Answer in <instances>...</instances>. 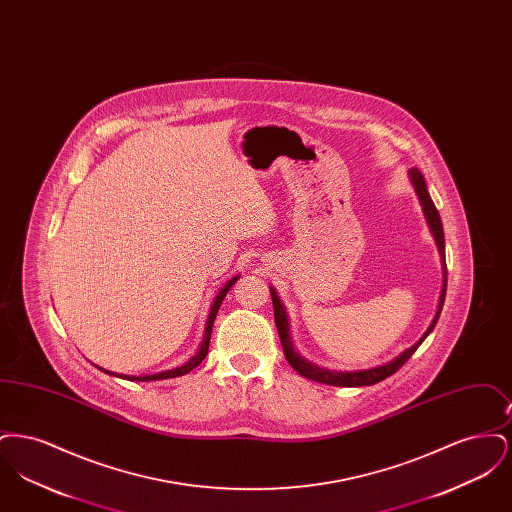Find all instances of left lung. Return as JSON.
Returning <instances> with one entry per match:
<instances>
[{"label":"left lung","instance_id":"left-lung-1","mask_svg":"<svg viewBox=\"0 0 512 512\" xmlns=\"http://www.w3.org/2000/svg\"><path fill=\"white\" fill-rule=\"evenodd\" d=\"M411 178H413L416 194H418L422 205H424V213H426V217H428L430 228H432V232H434V238H436V242H438L441 261H443V268H445V284H443V292H441V299H439V309L438 313H436V318L432 320V324H430V328L426 330V334H424L420 340L416 341L413 347H409L407 351H403L399 357H395L388 365L376 366V368H368V370H359V372H334V370H326V368H320V366L307 363L305 359H301V357L293 351L292 341H290V336H288V318H286V313H284V307H282V303H280L276 292L270 290V293H272V305H274V322H276V328H278V336H280V341H282V349H284L286 361H288V363L292 365L293 370H297L301 376H305V378H309V380H315V382H320V384L340 386V388L374 386V384L386 380L391 374H395L401 366L405 365V363L413 357L414 351L420 347V343L426 340V336L434 330L439 315H441V307H443V301H445V292H447L445 236H443V224H441V219H439L438 209H436L432 197H430L428 190H426L424 176L418 171H411Z\"/></svg>","mask_w":512,"mask_h":512}]
</instances>
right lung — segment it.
Returning a JSON list of instances; mask_svg holds the SVG:
<instances>
[{"instance_id":"add662e5","label":"right lung","mask_w":512,"mask_h":512,"mask_svg":"<svg viewBox=\"0 0 512 512\" xmlns=\"http://www.w3.org/2000/svg\"><path fill=\"white\" fill-rule=\"evenodd\" d=\"M238 278H240V276H234V278L220 290L219 295H217V299H215V303H213V307H211V313H209V320H207V328H205V336H203V341H201V347H199L197 355H194L186 365L172 368V370H167V372L151 374V376H138V378H136V376H124V374H121L119 378H124V380H138V382H149V380H165V378L184 376V374H188L190 370H194L195 366L199 365V363L207 357L209 343H211V332H213V322H215V317H217V313H219L220 303H222V299L226 297L228 290L238 282ZM105 372H107V370H105ZM107 374H111V372H107Z\"/></svg>"}]
</instances>
